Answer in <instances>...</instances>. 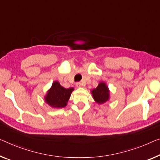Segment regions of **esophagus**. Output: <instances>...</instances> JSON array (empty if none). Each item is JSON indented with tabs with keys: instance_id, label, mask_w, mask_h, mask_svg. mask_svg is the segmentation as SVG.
Here are the masks:
<instances>
[{
	"instance_id": "34e87169",
	"label": "esophagus",
	"mask_w": 160,
	"mask_h": 160,
	"mask_svg": "<svg viewBox=\"0 0 160 160\" xmlns=\"http://www.w3.org/2000/svg\"><path fill=\"white\" fill-rule=\"evenodd\" d=\"M76 86H77L78 88H80L81 86H82V83L81 82H76Z\"/></svg>"
}]
</instances>
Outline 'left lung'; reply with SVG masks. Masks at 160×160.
<instances>
[{"label": "left lung", "instance_id": "1", "mask_svg": "<svg viewBox=\"0 0 160 160\" xmlns=\"http://www.w3.org/2000/svg\"><path fill=\"white\" fill-rule=\"evenodd\" d=\"M91 93L95 103L98 104H103L110 99V90L106 83L103 81L99 82L96 88L91 90Z\"/></svg>", "mask_w": 160, "mask_h": 160}]
</instances>
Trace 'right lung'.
<instances>
[{
	"instance_id": "add662e5",
	"label": "right lung",
	"mask_w": 160,
	"mask_h": 160,
	"mask_svg": "<svg viewBox=\"0 0 160 160\" xmlns=\"http://www.w3.org/2000/svg\"><path fill=\"white\" fill-rule=\"evenodd\" d=\"M73 90V88L66 89L59 82L54 81L44 96L45 103L54 108H64L68 104Z\"/></svg>"
}]
</instances>
